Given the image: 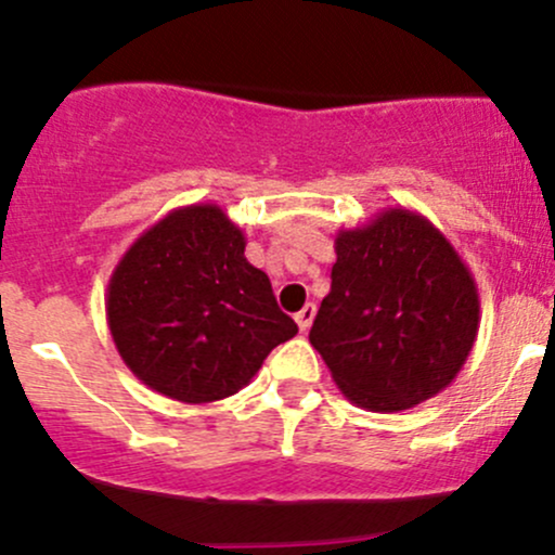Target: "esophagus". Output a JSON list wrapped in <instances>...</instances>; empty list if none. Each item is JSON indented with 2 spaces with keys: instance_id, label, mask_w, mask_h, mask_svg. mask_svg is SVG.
<instances>
[{
  "instance_id": "1",
  "label": "esophagus",
  "mask_w": 555,
  "mask_h": 555,
  "mask_svg": "<svg viewBox=\"0 0 555 555\" xmlns=\"http://www.w3.org/2000/svg\"><path fill=\"white\" fill-rule=\"evenodd\" d=\"M313 317H317V306H313V304H306V306H304V309H300L298 313H295V322H298L300 333H306V330H309V327H311Z\"/></svg>"
}]
</instances>
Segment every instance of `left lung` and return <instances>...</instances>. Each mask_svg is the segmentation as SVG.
<instances>
[{
	"mask_svg": "<svg viewBox=\"0 0 555 555\" xmlns=\"http://www.w3.org/2000/svg\"><path fill=\"white\" fill-rule=\"evenodd\" d=\"M333 284L309 333L354 405L395 413L443 391L480 324L475 279L449 238L411 209L335 236Z\"/></svg>",
	"mask_w": 555,
	"mask_h": 555,
	"instance_id": "1",
	"label": "left lung"
}]
</instances>
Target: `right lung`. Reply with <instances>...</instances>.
<instances>
[{"label":"right lung","instance_id":"obj_1","mask_svg":"<svg viewBox=\"0 0 555 555\" xmlns=\"http://www.w3.org/2000/svg\"><path fill=\"white\" fill-rule=\"evenodd\" d=\"M244 246L217 204L179 206L128 246L106 287V324L139 382L193 405L222 400L298 333Z\"/></svg>","mask_w":555,"mask_h":555}]
</instances>
